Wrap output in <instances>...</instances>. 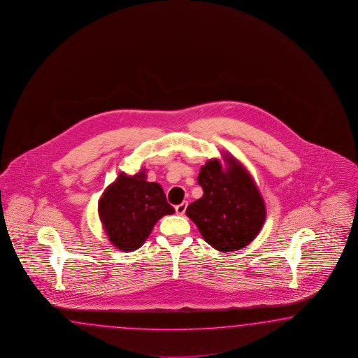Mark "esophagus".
Masks as SVG:
<instances>
[{
    "label": "esophagus",
    "mask_w": 358,
    "mask_h": 358,
    "mask_svg": "<svg viewBox=\"0 0 358 358\" xmlns=\"http://www.w3.org/2000/svg\"><path fill=\"white\" fill-rule=\"evenodd\" d=\"M185 209H187V202H183V203H180V205H178V206L175 208L178 215H183L184 213H185Z\"/></svg>",
    "instance_id": "34e87169"
}]
</instances>
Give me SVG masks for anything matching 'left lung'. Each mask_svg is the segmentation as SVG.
<instances>
[{
	"label": "left lung",
	"instance_id": "1",
	"mask_svg": "<svg viewBox=\"0 0 358 358\" xmlns=\"http://www.w3.org/2000/svg\"><path fill=\"white\" fill-rule=\"evenodd\" d=\"M202 166L197 182L201 199L188 205L185 214L196 223L202 238L220 252L247 247L262 229L266 206L253 178L231 155Z\"/></svg>",
	"mask_w": 358,
	"mask_h": 358
}]
</instances>
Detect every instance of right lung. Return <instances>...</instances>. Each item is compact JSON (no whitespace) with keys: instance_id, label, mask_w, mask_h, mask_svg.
<instances>
[{"instance_id":"right-lung-1","label":"right lung","mask_w":358,"mask_h":358,"mask_svg":"<svg viewBox=\"0 0 358 358\" xmlns=\"http://www.w3.org/2000/svg\"><path fill=\"white\" fill-rule=\"evenodd\" d=\"M175 213L162 187L147 182L145 171L120 173L99 200V214L111 244L123 252L141 247L157 220Z\"/></svg>"}]
</instances>
